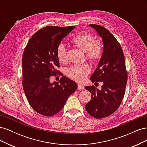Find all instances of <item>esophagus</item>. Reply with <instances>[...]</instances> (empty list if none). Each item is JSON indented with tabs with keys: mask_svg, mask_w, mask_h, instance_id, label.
Listing matches in <instances>:
<instances>
[{
	"mask_svg": "<svg viewBox=\"0 0 147 147\" xmlns=\"http://www.w3.org/2000/svg\"><path fill=\"white\" fill-rule=\"evenodd\" d=\"M84 88V86L83 85V84H82L80 83L78 84V90H83Z\"/></svg>",
	"mask_w": 147,
	"mask_h": 147,
	"instance_id": "34e87169",
	"label": "esophagus"
}]
</instances>
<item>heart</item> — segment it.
<instances>
[{
    "label": "heart",
    "instance_id": "heart-1",
    "mask_svg": "<svg viewBox=\"0 0 147 147\" xmlns=\"http://www.w3.org/2000/svg\"><path fill=\"white\" fill-rule=\"evenodd\" d=\"M74 45L85 52L86 58L91 61H96L102 55V47L99 40L86 32L77 34L71 40ZM57 57L61 63H64L67 59V47L63 43H59L57 47ZM90 72V66L87 64H76L70 67L67 74L69 76L77 82H82Z\"/></svg>",
    "mask_w": 147,
    "mask_h": 147
}]
</instances>
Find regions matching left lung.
<instances>
[{"label": "left lung", "instance_id": "obj_1", "mask_svg": "<svg viewBox=\"0 0 147 147\" xmlns=\"http://www.w3.org/2000/svg\"><path fill=\"white\" fill-rule=\"evenodd\" d=\"M90 27L96 31L103 43L101 57L90 80L102 82L103 85L101 90L94 86L84 87L91 94V99L85 107L92 117L102 118L113 113L121 104L127 75L122 49L116 38L100 25L90 24Z\"/></svg>", "mask_w": 147, "mask_h": 147}]
</instances>
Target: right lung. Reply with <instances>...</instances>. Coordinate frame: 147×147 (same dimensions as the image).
Instances as JSON below:
<instances>
[{"mask_svg":"<svg viewBox=\"0 0 147 147\" xmlns=\"http://www.w3.org/2000/svg\"><path fill=\"white\" fill-rule=\"evenodd\" d=\"M75 28L47 26L32 35L24 50L22 59L24 92L32 108L43 116L58 113L77 88L76 83L65 76L59 82H50L59 66L57 47Z\"/></svg>","mask_w":147,"mask_h":147,"instance_id":"right-lung-1","label":"right lung"}]
</instances>
